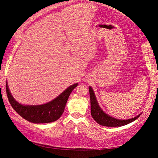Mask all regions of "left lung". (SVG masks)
Masks as SVG:
<instances>
[{
    "label": "left lung",
    "instance_id": "8db88e82",
    "mask_svg": "<svg viewBox=\"0 0 158 158\" xmlns=\"http://www.w3.org/2000/svg\"><path fill=\"white\" fill-rule=\"evenodd\" d=\"M89 97H90V105H91V115L92 117L94 118V120L98 123L99 124L104 127H121V126L127 125L128 123H131L132 121H135V119L139 117L140 115H138L134 118H130V119L127 120H120L116 119V118L111 117L104 112L99 107V104L97 101L95 95L93 90V88L91 87H89Z\"/></svg>",
    "mask_w": 158,
    "mask_h": 158
}]
</instances>
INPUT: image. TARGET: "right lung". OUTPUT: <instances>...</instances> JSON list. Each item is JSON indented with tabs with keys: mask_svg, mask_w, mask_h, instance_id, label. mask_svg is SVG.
Returning a JSON list of instances; mask_svg holds the SVG:
<instances>
[{
	"mask_svg": "<svg viewBox=\"0 0 158 158\" xmlns=\"http://www.w3.org/2000/svg\"><path fill=\"white\" fill-rule=\"evenodd\" d=\"M77 85L76 83L69 87L54 100L42 105L29 106L19 104L11 95L7 82L6 93L12 107L23 118L35 123H50L58 120L64 111L69 97Z\"/></svg>",
	"mask_w": 158,
	"mask_h": 158,
	"instance_id": "add662e5",
	"label": "right lung"
}]
</instances>
